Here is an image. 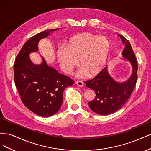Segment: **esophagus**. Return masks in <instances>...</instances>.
<instances>
[{
  "mask_svg": "<svg viewBox=\"0 0 151 151\" xmlns=\"http://www.w3.org/2000/svg\"><path fill=\"white\" fill-rule=\"evenodd\" d=\"M76 84L78 86H79V87H83L84 86V83H83V81H77L76 82Z\"/></svg>",
  "mask_w": 151,
  "mask_h": 151,
  "instance_id": "34e87169",
  "label": "esophagus"
}]
</instances>
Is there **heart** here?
<instances>
[{"label":"heart","instance_id":"obj_1","mask_svg":"<svg viewBox=\"0 0 151 151\" xmlns=\"http://www.w3.org/2000/svg\"><path fill=\"white\" fill-rule=\"evenodd\" d=\"M110 42L106 37L89 33L72 36L68 40L67 47L57 50L58 63L63 72L70 74L73 68L81 65L77 72L79 78L88 74L95 76L101 72L108 58Z\"/></svg>","mask_w":151,"mask_h":151}]
</instances>
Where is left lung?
Masks as SVG:
<instances>
[{
	"label": "left lung",
	"instance_id": "8db88e82",
	"mask_svg": "<svg viewBox=\"0 0 151 151\" xmlns=\"http://www.w3.org/2000/svg\"><path fill=\"white\" fill-rule=\"evenodd\" d=\"M118 36L125 45L121 59L129 62L132 73L127 80L117 81L106 67L94 79L86 81L87 88L94 90L96 93L95 98L89 102V106L98 115H110L120 109L130 98L137 79V62L130 43L123 36L118 35Z\"/></svg>",
	"mask_w": 151,
	"mask_h": 151
}]
</instances>
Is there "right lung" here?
<instances>
[{
  "mask_svg": "<svg viewBox=\"0 0 151 151\" xmlns=\"http://www.w3.org/2000/svg\"><path fill=\"white\" fill-rule=\"evenodd\" d=\"M60 29L44 31L31 37L22 47L14 65V83L22 102L40 116L49 117L57 113L62 104L63 91L74 83L49 66L42 56L40 64H35L29 57L31 53L38 51L40 40Z\"/></svg>",
  "mask_w": 151,
  "mask_h": 151,
  "instance_id": "1",
  "label": "right lung"
}]
</instances>
